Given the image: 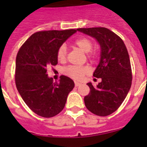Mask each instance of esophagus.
I'll use <instances>...</instances> for the list:
<instances>
[{
  "label": "esophagus",
  "mask_w": 147,
  "mask_h": 147,
  "mask_svg": "<svg viewBox=\"0 0 147 147\" xmlns=\"http://www.w3.org/2000/svg\"><path fill=\"white\" fill-rule=\"evenodd\" d=\"M82 85V83H78V82H75V86H80Z\"/></svg>",
  "instance_id": "1"
}]
</instances>
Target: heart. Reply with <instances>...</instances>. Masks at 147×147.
Returning a JSON list of instances; mask_svg holds the SVG:
<instances>
[{
    "label": "heart",
    "instance_id": "b5f03b06",
    "mask_svg": "<svg viewBox=\"0 0 147 147\" xmlns=\"http://www.w3.org/2000/svg\"><path fill=\"white\" fill-rule=\"evenodd\" d=\"M75 45L82 51L86 53V58L90 61H94L98 57V53L96 50H92L94 42L91 39L86 37L80 38L75 42ZM67 49L66 45H61L57 52V57L60 62H64L67 58ZM62 72L64 75L70 77L75 80H80L85 75L89 72V67L87 66H75L68 65L63 68Z\"/></svg>",
    "mask_w": 147,
    "mask_h": 147
}]
</instances>
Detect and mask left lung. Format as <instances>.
<instances>
[{"instance_id":"left-lung-1","label":"left lung","mask_w":147,"mask_h":147,"mask_svg":"<svg viewBox=\"0 0 147 147\" xmlns=\"http://www.w3.org/2000/svg\"><path fill=\"white\" fill-rule=\"evenodd\" d=\"M80 32L97 39L101 46V59L94 76L102 82L84 97L87 109L92 113L105 117L119 108L131 86L132 73L127 50L123 40L105 27L79 28Z\"/></svg>"}]
</instances>
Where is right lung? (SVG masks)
<instances>
[{"label":"right lung","mask_w":147,"mask_h":147,"mask_svg":"<svg viewBox=\"0 0 147 147\" xmlns=\"http://www.w3.org/2000/svg\"><path fill=\"white\" fill-rule=\"evenodd\" d=\"M77 30H43L33 34L18 51L15 81L24 102L34 113L53 117L64 108L75 86L69 77L61 76L53 82L47 67L57 64L58 48Z\"/></svg>","instance_id":"add662e5"}]
</instances>
